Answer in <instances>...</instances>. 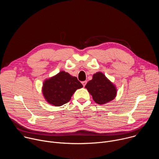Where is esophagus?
Wrapping results in <instances>:
<instances>
[{"label": "esophagus", "instance_id": "1", "mask_svg": "<svg viewBox=\"0 0 159 159\" xmlns=\"http://www.w3.org/2000/svg\"><path fill=\"white\" fill-rule=\"evenodd\" d=\"M82 84L83 86H84V87H85V85H86V84H87V81H83V82H82Z\"/></svg>", "mask_w": 159, "mask_h": 159}]
</instances>
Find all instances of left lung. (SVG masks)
<instances>
[{"mask_svg": "<svg viewBox=\"0 0 159 159\" xmlns=\"http://www.w3.org/2000/svg\"><path fill=\"white\" fill-rule=\"evenodd\" d=\"M85 87L93 96V100L101 105L112 101L117 94L115 85L101 72L94 74L93 79L87 83Z\"/></svg>", "mask_w": 159, "mask_h": 159, "instance_id": "obj_1", "label": "left lung"}]
</instances>
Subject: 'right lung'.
<instances>
[{
  "instance_id": "1",
  "label": "right lung",
  "mask_w": 159,
  "mask_h": 159,
  "mask_svg": "<svg viewBox=\"0 0 159 159\" xmlns=\"http://www.w3.org/2000/svg\"><path fill=\"white\" fill-rule=\"evenodd\" d=\"M83 87L76 77L61 71L45 80L43 84V95L48 104L61 106L69 102L76 90Z\"/></svg>"
}]
</instances>
